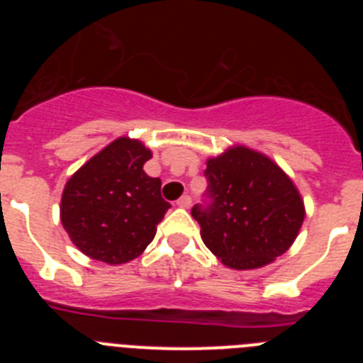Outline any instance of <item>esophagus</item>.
Listing matches in <instances>:
<instances>
[{"label":"esophagus","instance_id":"obj_1","mask_svg":"<svg viewBox=\"0 0 363 363\" xmlns=\"http://www.w3.org/2000/svg\"><path fill=\"white\" fill-rule=\"evenodd\" d=\"M191 203H192V200H191V196H187V194L176 201V205H178V207H182V209H189V207H191Z\"/></svg>","mask_w":363,"mask_h":363}]
</instances>
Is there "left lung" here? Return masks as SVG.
I'll list each match as a JSON object with an SVG mask.
<instances>
[{"label": "left lung", "mask_w": 363, "mask_h": 363, "mask_svg": "<svg viewBox=\"0 0 363 363\" xmlns=\"http://www.w3.org/2000/svg\"><path fill=\"white\" fill-rule=\"evenodd\" d=\"M203 203L192 207L201 240L230 269L274 262L296 240L306 209L291 178L265 154L238 145L207 160Z\"/></svg>", "instance_id": "1"}]
</instances>
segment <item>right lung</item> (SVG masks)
Returning <instances> with one entry per match:
<instances>
[{"instance_id": "1", "label": "right lung", "mask_w": 363, "mask_h": 363, "mask_svg": "<svg viewBox=\"0 0 363 363\" xmlns=\"http://www.w3.org/2000/svg\"><path fill=\"white\" fill-rule=\"evenodd\" d=\"M150 158L142 142L123 136L70 176L60 216L83 255L120 265L138 258L152 242L171 203L162 198V179L143 171Z\"/></svg>"}]
</instances>
